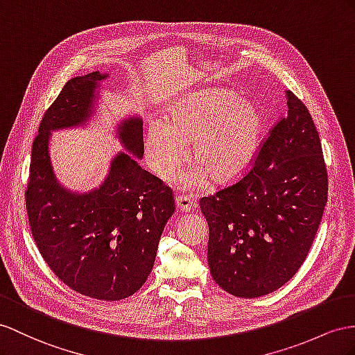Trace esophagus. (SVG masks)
<instances>
[{"label": "esophagus", "instance_id": "34e87169", "mask_svg": "<svg viewBox=\"0 0 355 355\" xmlns=\"http://www.w3.org/2000/svg\"><path fill=\"white\" fill-rule=\"evenodd\" d=\"M175 204H177V208H178L180 211L187 213V211H190L193 208L195 201L190 196H187V195H177L175 196Z\"/></svg>", "mask_w": 355, "mask_h": 355}]
</instances>
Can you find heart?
<instances>
[{
    "label": "heart",
    "instance_id": "heart-1",
    "mask_svg": "<svg viewBox=\"0 0 355 355\" xmlns=\"http://www.w3.org/2000/svg\"><path fill=\"white\" fill-rule=\"evenodd\" d=\"M257 107L228 89H207L172 105L169 120L150 123L145 153L150 168L165 181L174 180L187 156L198 163L184 172L183 186L195 189L207 175L230 183L246 172L255 157L261 135Z\"/></svg>",
    "mask_w": 355,
    "mask_h": 355
}]
</instances>
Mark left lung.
<instances>
[{
    "label": "left lung",
    "mask_w": 355,
    "mask_h": 355,
    "mask_svg": "<svg viewBox=\"0 0 355 355\" xmlns=\"http://www.w3.org/2000/svg\"><path fill=\"white\" fill-rule=\"evenodd\" d=\"M286 106L248 174L199 201L210 230V272L235 297L267 295L295 275L327 204L329 175L320 135L291 91Z\"/></svg>",
    "instance_id": "left-lung-1"
}]
</instances>
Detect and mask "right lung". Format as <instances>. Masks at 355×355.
Returning <instances> with one entry per match:
<instances>
[{
  "label": "right lung",
  "mask_w": 355,
  "mask_h": 355,
  "mask_svg": "<svg viewBox=\"0 0 355 355\" xmlns=\"http://www.w3.org/2000/svg\"><path fill=\"white\" fill-rule=\"evenodd\" d=\"M105 78L91 71L67 80L46 109L33 142L25 202L34 241L57 277L79 294L116 302L145 284L175 204L171 187L128 153L116 154L102 186L91 192H70L57 181L51 132L85 124ZM118 138L125 151L144 156L141 118L123 120Z\"/></svg>",
  "instance_id": "right-lung-1"
}]
</instances>
